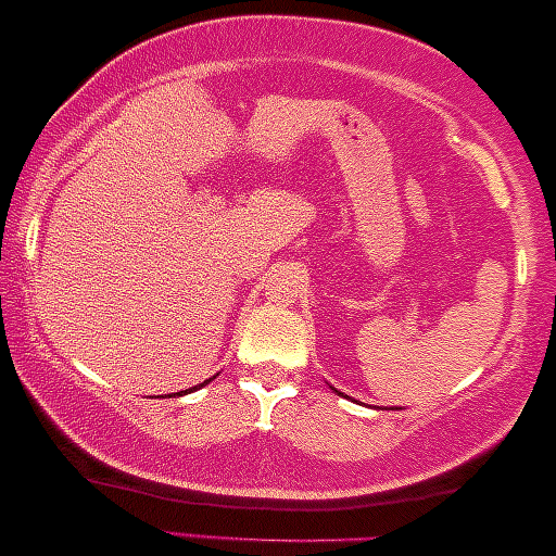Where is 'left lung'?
Here are the masks:
<instances>
[{
  "instance_id": "left-lung-1",
  "label": "left lung",
  "mask_w": 556,
  "mask_h": 556,
  "mask_svg": "<svg viewBox=\"0 0 556 556\" xmlns=\"http://www.w3.org/2000/svg\"><path fill=\"white\" fill-rule=\"evenodd\" d=\"M333 392H337V394H341V397H346V394H344V392H339V390H333Z\"/></svg>"
}]
</instances>
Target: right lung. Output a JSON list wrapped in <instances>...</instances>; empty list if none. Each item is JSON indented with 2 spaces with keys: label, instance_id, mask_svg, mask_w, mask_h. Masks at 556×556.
Instances as JSON below:
<instances>
[{
  "label": "right lung",
  "instance_id": "right-lung-1",
  "mask_svg": "<svg viewBox=\"0 0 556 556\" xmlns=\"http://www.w3.org/2000/svg\"><path fill=\"white\" fill-rule=\"evenodd\" d=\"M212 379H215V377H210V379H204V382H202V384H197V387H192V390H185V392H177V397H181V394H189V392H194V390H200V387H204V384H210V382H212Z\"/></svg>",
  "mask_w": 556,
  "mask_h": 556
}]
</instances>
